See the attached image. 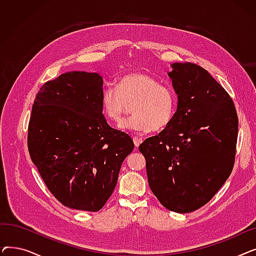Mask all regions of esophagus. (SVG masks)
Instances as JSON below:
<instances>
[{"mask_svg":"<svg viewBox=\"0 0 256 256\" xmlns=\"http://www.w3.org/2000/svg\"><path fill=\"white\" fill-rule=\"evenodd\" d=\"M132 141H134V144H135V146L138 147L142 143V138L137 137V136H134L132 137Z\"/></svg>","mask_w":256,"mask_h":256,"instance_id":"1","label":"esophagus"}]
</instances>
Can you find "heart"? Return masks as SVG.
<instances>
[{"mask_svg": "<svg viewBox=\"0 0 256 256\" xmlns=\"http://www.w3.org/2000/svg\"><path fill=\"white\" fill-rule=\"evenodd\" d=\"M100 100L104 116L115 124L124 119L132 104L135 114L122 128L136 132L166 128L176 117L178 106L176 89L140 72L121 76L116 80V87L104 88Z\"/></svg>", "mask_w": 256, "mask_h": 256, "instance_id": "1", "label": "heart"}]
</instances>
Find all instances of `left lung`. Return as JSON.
I'll use <instances>...</instances> for the list:
<instances>
[{
    "label": "left lung",
    "mask_w": 256,
    "mask_h": 256,
    "mask_svg": "<svg viewBox=\"0 0 256 256\" xmlns=\"http://www.w3.org/2000/svg\"><path fill=\"white\" fill-rule=\"evenodd\" d=\"M172 68L176 115L139 150L154 196L167 210L186 214L206 204L230 178L238 119L230 94L208 70L194 63Z\"/></svg>",
    "instance_id": "8db88e82"
}]
</instances>
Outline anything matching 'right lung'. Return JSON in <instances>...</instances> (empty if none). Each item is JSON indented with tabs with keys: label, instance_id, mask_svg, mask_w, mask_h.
Masks as SVG:
<instances>
[{
	"label": "right lung",
	"instance_id": "obj_1",
	"mask_svg": "<svg viewBox=\"0 0 256 256\" xmlns=\"http://www.w3.org/2000/svg\"><path fill=\"white\" fill-rule=\"evenodd\" d=\"M102 78L70 72L37 93L28 126V148L48 191L63 206L98 212L112 195L121 164L132 152L128 134L108 124Z\"/></svg>",
	"mask_w": 256,
	"mask_h": 256
}]
</instances>
